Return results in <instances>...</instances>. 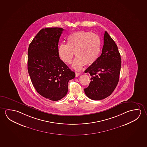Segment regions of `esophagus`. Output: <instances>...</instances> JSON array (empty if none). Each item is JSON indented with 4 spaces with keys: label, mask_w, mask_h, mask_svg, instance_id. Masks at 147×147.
Masks as SVG:
<instances>
[{
    "label": "esophagus",
    "mask_w": 147,
    "mask_h": 147,
    "mask_svg": "<svg viewBox=\"0 0 147 147\" xmlns=\"http://www.w3.org/2000/svg\"><path fill=\"white\" fill-rule=\"evenodd\" d=\"M80 75H81V74L79 73V72H76V77H78V76H80Z\"/></svg>",
    "instance_id": "obj_1"
}]
</instances>
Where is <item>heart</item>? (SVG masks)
<instances>
[{"label": "heart", "mask_w": 147, "mask_h": 147, "mask_svg": "<svg viewBox=\"0 0 147 147\" xmlns=\"http://www.w3.org/2000/svg\"><path fill=\"white\" fill-rule=\"evenodd\" d=\"M67 43H62L58 47V54L61 60L67 64L75 59L72 67L80 70L84 65H90L96 62L101 49L100 38L97 34L85 31L72 33L68 36Z\"/></svg>", "instance_id": "1"}]
</instances>
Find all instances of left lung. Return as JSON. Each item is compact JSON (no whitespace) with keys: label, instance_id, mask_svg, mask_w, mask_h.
Returning a JSON list of instances; mask_svg holds the SVG:
<instances>
[{"label":"left lung","instance_id":"left-lung-1","mask_svg":"<svg viewBox=\"0 0 147 147\" xmlns=\"http://www.w3.org/2000/svg\"><path fill=\"white\" fill-rule=\"evenodd\" d=\"M121 67V58L117 45L105 31L102 53L94 63L87 68L91 81L84 89L89 98L100 100L109 96L118 84Z\"/></svg>","mask_w":147,"mask_h":147}]
</instances>
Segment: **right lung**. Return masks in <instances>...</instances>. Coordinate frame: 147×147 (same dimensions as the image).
Listing matches in <instances>:
<instances>
[{"instance_id":"right-lung-1","label":"right lung","mask_w":147,"mask_h":147,"mask_svg":"<svg viewBox=\"0 0 147 147\" xmlns=\"http://www.w3.org/2000/svg\"><path fill=\"white\" fill-rule=\"evenodd\" d=\"M63 30L43 28L28 47V69L33 86L41 96L54 101L66 95L68 83L75 77L59 55V40Z\"/></svg>"}]
</instances>
